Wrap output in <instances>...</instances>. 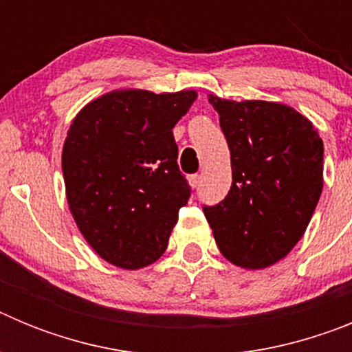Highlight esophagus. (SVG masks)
<instances>
[{"instance_id": "esophagus-1", "label": "esophagus", "mask_w": 352, "mask_h": 352, "mask_svg": "<svg viewBox=\"0 0 352 352\" xmlns=\"http://www.w3.org/2000/svg\"><path fill=\"white\" fill-rule=\"evenodd\" d=\"M188 183H190L192 188H199V185H201V176L199 174H192L190 178H188Z\"/></svg>"}]
</instances>
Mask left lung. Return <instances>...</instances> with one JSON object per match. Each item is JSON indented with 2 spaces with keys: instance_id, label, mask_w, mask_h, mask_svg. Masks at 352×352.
<instances>
[{
  "instance_id": "obj_1",
  "label": "left lung",
  "mask_w": 352,
  "mask_h": 352,
  "mask_svg": "<svg viewBox=\"0 0 352 352\" xmlns=\"http://www.w3.org/2000/svg\"><path fill=\"white\" fill-rule=\"evenodd\" d=\"M210 104L231 151L232 185L204 214L226 259L268 268L300 241L319 203L322 139L312 121L278 102L210 95Z\"/></svg>"
}]
</instances>
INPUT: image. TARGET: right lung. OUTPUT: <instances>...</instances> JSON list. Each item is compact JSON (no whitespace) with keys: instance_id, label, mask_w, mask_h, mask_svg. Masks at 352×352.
<instances>
[{"instance_id":"add662e5","label":"right lung","mask_w":352,"mask_h":352,"mask_svg":"<svg viewBox=\"0 0 352 352\" xmlns=\"http://www.w3.org/2000/svg\"><path fill=\"white\" fill-rule=\"evenodd\" d=\"M195 98L192 89H116L72 121L61 155L68 208L93 250L118 268L155 263L188 203L173 129Z\"/></svg>"}]
</instances>
